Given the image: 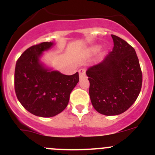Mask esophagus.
<instances>
[{
	"label": "esophagus",
	"mask_w": 155,
	"mask_h": 155,
	"mask_svg": "<svg viewBox=\"0 0 155 155\" xmlns=\"http://www.w3.org/2000/svg\"><path fill=\"white\" fill-rule=\"evenodd\" d=\"M79 72V77H80V78H85L86 77V74H85V69L84 68H81L80 70L78 71Z\"/></svg>",
	"instance_id": "1"
}]
</instances>
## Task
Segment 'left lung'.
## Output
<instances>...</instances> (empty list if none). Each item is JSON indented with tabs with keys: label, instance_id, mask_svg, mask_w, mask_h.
I'll return each mask as SVG.
<instances>
[{
	"label": "left lung",
	"instance_id": "obj_1",
	"mask_svg": "<svg viewBox=\"0 0 155 155\" xmlns=\"http://www.w3.org/2000/svg\"><path fill=\"white\" fill-rule=\"evenodd\" d=\"M112 38L113 51L86 71L91 104L105 116L127 111L137 98L142 86V72L135 50L120 37L112 35Z\"/></svg>",
	"mask_w": 155,
	"mask_h": 155
}]
</instances>
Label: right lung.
Instances as JSON below:
<instances>
[{"label":"right lung","instance_id":"1","mask_svg":"<svg viewBox=\"0 0 155 155\" xmlns=\"http://www.w3.org/2000/svg\"><path fill=\"white\" fill-rule=\"evenodd\" d=\"M53 45V42H44L31 46L15 65V89L18 99L29 113L40 117H53L64 110L71 92L79 81L78 72L63 74L42 62L43 52Z\"/></svg>","mask_w":155,"mask_h":155}]
</instances>
